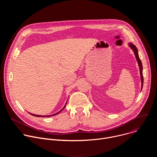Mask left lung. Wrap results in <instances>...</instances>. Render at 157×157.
Returning <instances> with one entry per match:
<instances>
[{
    "label": "left lung",
    "instance_id": "left-lung-1",
    "mask_svg": "<svg viewBox=\"0 0 157 157\" xmlns=\"http://www.w3.org/2000/svg\"><path fill=\"white\" fill-rule=\"evenodd\" d=\"M129 46L130 47V48L133 50V51L134 52V53H135L136 55V58L138 61L139 63V66L140 68V77H141V80H142V86H143V83H144V76H143V74H142V70H143V67H142V61L139 56V54H138V50L137 47L134 45L133 44H132V43H129ZM142 90V89H141Z\"/></svg>",
    "mask_w": 157,
    "mask_h": 157
}]
</instances>
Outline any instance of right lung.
<instances>
[{
  "mask_svg": "<svg viewBox=\"0 0 157 157\" xmlns=\"http://www.w3.org/2000/svg\"><path fill=\"white\" fill-rule=\"evenodd\" d=\"M65 107V105H64V107L59 111V112H58V113H56V114H53V115H50V116H39V115H35V114H30L31 115H32V116H36V117H50V116H55V115H56V114H59L60 112H61V110H63V109H64Z\"/></svg>",
  "mask_w": 157,
  "mask_h": 157,
  "instance_id": "add662e5",
  "label": "right lung"
}]
</instances>
